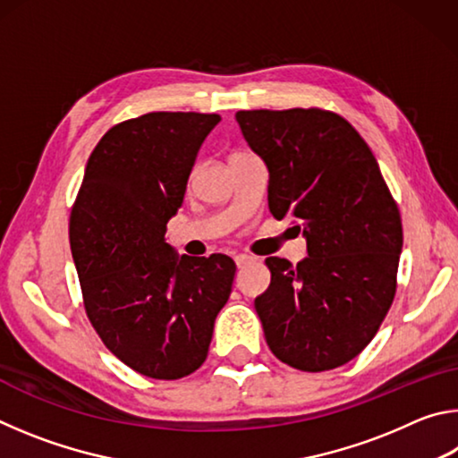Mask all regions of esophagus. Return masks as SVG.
I'll return each instance as SVG.
<instances>
[{"label":"esophagus","instance_id":"obj_1","mask_svg":"<svg viewBox=\"0 0 458 458\" xmlns=\"http://www.w3.org/2000/svg\"><path fill=\"white\" fill-rule=\"evenodd\" d=\"M234 260H236V267L238 268H242L246 265H250V262H254V259L248 257V254H238V257H234Z\"/></svg>","mask_w":458,"mask_h":458}]
</instances>
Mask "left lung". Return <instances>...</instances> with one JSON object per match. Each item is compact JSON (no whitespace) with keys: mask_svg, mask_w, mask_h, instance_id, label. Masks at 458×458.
<instances>
[{"mask_svg":"<svg viewBox=\"0 0 458 458\" xmlns=\"http://www.w3.org/2000/svg\"><path fill=\"white\" fill-rule=\"evenodd\" d=\"M268 169V208L291 218L309 257H270L254 307L278 360L301 371L339 368L363 352L396 294L400 210L374 153L344 117L323 108L238 111Z\"/></svg>","mask_w":458,"mask_h":458,"instance_id":"8db88e82","label":"left lung"}]
</instances>
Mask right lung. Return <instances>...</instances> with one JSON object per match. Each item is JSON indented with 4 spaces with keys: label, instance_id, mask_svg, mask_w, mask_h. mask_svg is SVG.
Returning <instances> with one entry per match:
<instances>
[{
    "label": "right lung",
    "instance_id": "1",
    "mask_svg": "<svg viewBox=\"0 0 458 458\" xmlns=\"http://www.w3.org/2000/svg\"><path fill=\"white\" fill-rule=\"evenodd\" d=\"M220 114L147 113L106 131L71 214L84 309L106 350L153 379L206 361L236 265L226 254L177 257L167 222Z\"/></svg>",
    "mask_w": 458,
    "mask_h": 458
}]
</instances>
